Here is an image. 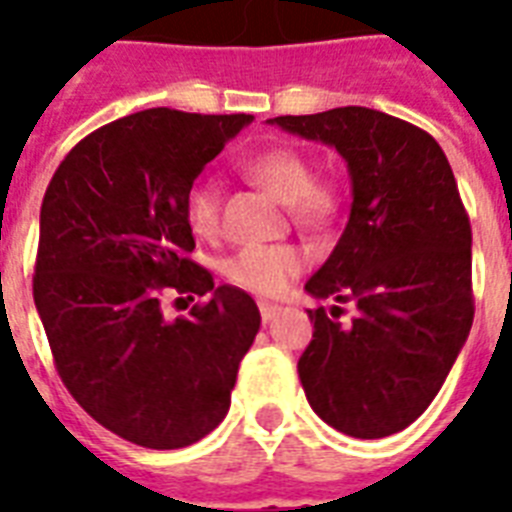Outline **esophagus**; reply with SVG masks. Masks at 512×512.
I'll use <instances>...</instances> for the list:
<instances>
[{"label": "esophagus", "instance_id": "obj_1", "mask_svg": "<svg viewBox=\"0 0 512 512\" xmlns=\"http://www.w3.org/2000/svg\"><path fill=\"white\" fill-rule=\"evenodd\" d=\"M257 308H260V316H263V321H273V319H276V313L281 311L279 305L265 303V300H260V303H257Z\"/></svg>", "mask_w": 512, "mask_h": 512}]
</instances>
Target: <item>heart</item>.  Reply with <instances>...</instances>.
<instances>
[{
	"mask_svg": "<svg viewBox=\"0 0 512 512\" xmlns=\"http://www.w3.org/2000/svg\"><path fill=\"white\" fill-rule=\"evenodd\" d=\"M244 175L287 204L292 223L319 231L335 217L337 199L329 185L313 180L311 159L292 146H268L241 164ZM183 217L188 231L199 239H212L220 228V193L212 180H196L185 191ZM223 276L233 287L252 295H281L305 268V255L292 244L244 247L223 260Z\"/></svg>",
	"mask_w": 512,
	"mask_h": 512,
	"instance_id": "1",
	"label": "heart"
}]
</instances>
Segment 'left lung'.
I'll list each match as a JSON object with an SVG mask.
<instances>
[{
    "label": "left lung",
    "instance_id": "8db88e82",
    "mask_svg": "<svg viewBox=\"0 0 512 512\" xmlns=\"http://www.w3.org/2000/svg\"><path fill=\"white\" fill-rule=\"evenodd\" d=\"M268 122L335 146L353 183L348 225L305 284L337 300L308 311V404L345 436H393L428 409L473 327V236L454 172L428 132L374 108ZM348 302L357 316L342 325Z\"/></svg>",
    "mask_w": 512,
    "mask_h": 512
}]
</instances>
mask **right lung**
Returning a JSON list of instances; mask_svg holds the SVG:
<instances>
[{
	"label": "right lung",
	"instance_id": "add662e5",
	"mask_svg": "<svg viewBox=\"0 0 512 512\" xmlns=\"http://www.w3.org/2000/svg\"><path fill=\"white\" fill-rule=\"evenodd\" d=\"M249 122L124 116L79 140L44 193L34 303L55 369L92 420L146 449H183L223 422L260 329L255 300L188 257L183 217L185 191ZM164 294L208 300L167 320Z\"/></svg>",
	"mask_w": 512,
	"mask_h": 512
}]
</instances>
